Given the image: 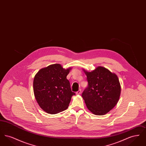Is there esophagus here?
<instances>
[{"label": "esophagus", "instance_id": "1", "mask_svg": "<svg viewBox=\"0 0 146 146\" xmlns=\"http://www.w3.org/2000/svg\"><path fill=\"white\" fill-rule=\"evenodd\" d=\"M81 92H82V91H81V89H79V90L78 91H76V95H80V94H81Z\"/></svg>", "mask_w": 146, "mask_h": 146}]
</instances>
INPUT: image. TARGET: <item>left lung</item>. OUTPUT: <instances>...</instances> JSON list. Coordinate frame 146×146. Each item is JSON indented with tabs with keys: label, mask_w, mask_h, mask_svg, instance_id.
Wrapping results in <instances>:
<instances>
[{
	"label": "left lung",
	"mask_w": 146,
	"mask_h": 146,
	"mask_svg": "<svg viewBox=\"0 0 146 146\" xmlns=\"http://www.w3.org/2000/svg\"><path fill=\"white\" fill-rule=\"evenodd\" d=\"M88 82L82 93L88 110L98 115L111 110L119 99L121 87L117 76L103 67L91 72L84 70Z\"/></svg>",
	"instance_id": "1"
}]
</instances>
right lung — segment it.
<instances>
[{"label": "right lung", "mask_w": 146, "mask_h": 146, "mask_svg": "<svg viewBox=\"0 0 146 146\" xmlns=\"http://www.w3.org/2000/svg\"><path fill=\"white\" fill-rule=\"evenodd\" d=\"M70 68L65 70L60 64L42 68L35 76L33 91L35 99L43 111L54 114L66 110L73 95L67 76Z\"/></svg>", "instance_id": "obj_1"}]
</instances>
